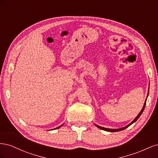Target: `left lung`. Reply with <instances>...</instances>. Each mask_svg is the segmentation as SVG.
I'll return each mask as SVG.
<instances>
[{
	"label": "left lung",
	"mask_w": 158,
	"mask_h": 158,
	"mask_svg": "<svg viewBox=\"0 0 158 158\" xmlns=\"http://www.w3.org/2000/svg\"><path fill=\"white\" fill-rule=\"evenodd\" d=\"M146 102H145V103H144V106H143V108H142V109L141 110V111L140 112V113L138 114L137 115V117L134 119V121L132 122V123H131L130 124H129L128 125H127V127H123V128H118V129H111V128H104V127H100V126H98V125H96L99 128H101V129H102V130H103V131H108V132H117V131H123V130H124V129H125V128H128L129 126L130 125H131L132 123H134L135 122H136V121H137V119L140 117V116L141 115V114L142 113V112H143V111H144V108H145V106H146Z\"/></svg>",
	"instance_id": "left-lung-1"
}]
</instances>
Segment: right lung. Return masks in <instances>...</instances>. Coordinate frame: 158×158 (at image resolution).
Segmentation results:
<instances>
[{
    "label": "right lung",
    "instance_id": "obj_1",
    "mask_svg": "<svg viewBox=\"0 0 158 158\" xmlns=\"http://www.w3.org/2000/svg\"><path fill=\"white\" fill-rule=\"evenodd\" d=\"M62 126V125H61ZM56 128H55V129H56Z\"/></svg>",
    "mask_w": 158,
    "mask_h": 158
}]
</instances>
